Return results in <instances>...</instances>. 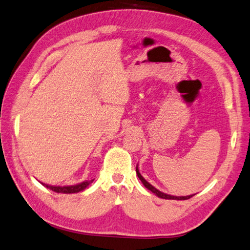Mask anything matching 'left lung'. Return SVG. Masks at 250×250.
I'll return each mask as SVG.
<instances>
[{"mask_svg":"<svg viewBox=\"0 0 250 250\" xmlns=\"http://www.w3.org/2000/svg\"><path fill=\"white\" fill-rule=\"evenodd\" d=\"M136 172L138 175V178L141 180L142 184H144L145 187L146 189H149L150 191H152L154 195H157L159 198H162V199H173V200H186V199H189V198H191L193 195H190V196H184V197H177V196H171V195H167V193H164L161 192L160 190H158L157 188H154L152 185H150L148 181H146L144 177L141 176V173L139 172V169H138V166L136 168Z\"/></svg>","mask_w":250,"mask_h":250,"instance_id":"1","label":"left lung"}]
</instances>
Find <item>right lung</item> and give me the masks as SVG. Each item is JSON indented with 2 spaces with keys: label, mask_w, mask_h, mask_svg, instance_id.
<instances>
[{
  "label": "right lung",
  "mask_w": 250,
  "mask_h": 250,
  "mask_svg": "<svg viewBox=\"0 0 250 250\" xmlns=\"http://www.w3.org/2000/svg\"><path fill=\"white\" fill-rule=\"evenodd\" d=\"M93 179L92 180H86V181H83L81 184H78V185H74V186H51V185H46V184H41L46 187L47 189L52 190L54 192H59V193H77L79 191H82V190H84L86 187L90 184H92Z\"/></svg>",
  "instance_id": "obj_1"
}]
</instances>
